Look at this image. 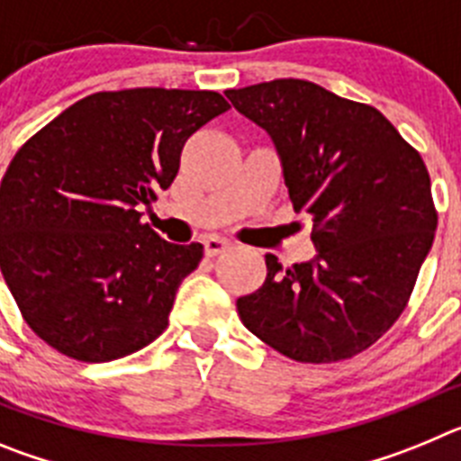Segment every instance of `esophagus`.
<instances>
[{
	"label": "esophagus",
	"mask_w": 461,
	"mask_h": 461,
	"mask_svg": "<svg viewBox=\"0 0 461 461\" xmlns=\"http://www.w3.org/2000/svg\"><path fill=\"white\" fill-rule=\"evenodd\" d=\"M203 247H205V256L214 258V256H219V254H223V251L230 249V242H226V240L210 235V238L203 240Z\"/></svg>",
	"instance_id": "esophagus-1"
}]
</instances>
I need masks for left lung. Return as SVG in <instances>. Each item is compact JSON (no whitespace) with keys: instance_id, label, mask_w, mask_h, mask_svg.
I'll return each mask as SVG.
<instances>
[{"instance_id":"obj_1","label":"left lung","mask_w":461,"mask_h":461,"mask_svg":"<svg viewBox=\"0 0 461 461\" xmlns=\"http://www.w3.org/2000/svg\"><path fill=\"white\" fill-rule=\"evenodd\" d=\"M226 96L275 142L293 210L309 217L316 247L291 267L266 254L267 276L238 300L240 321L291 360L357 356L404 312L434 242L425 161L376 108L309 80Z\"/></svg>"}]
</instances>
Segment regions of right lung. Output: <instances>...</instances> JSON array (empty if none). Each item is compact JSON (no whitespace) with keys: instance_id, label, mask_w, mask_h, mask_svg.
<instances>
[{"instance_id":"right-lung-1","label":"right lung","mask_w":461,"mask_h":461,"mask_svg":"<svg viewBox=\"0 0 461 461\" xmlns=\"http://www.w3.org/2000/svg\"><path fill=\"white\" fill-rule=\"evenodd\" d=\"M221 94L138 87L89 94L24 142L0 185V267L24 321L83 362L140 351L168 325L203 244L140 223Z\"/></svg>"}]
</instances>
